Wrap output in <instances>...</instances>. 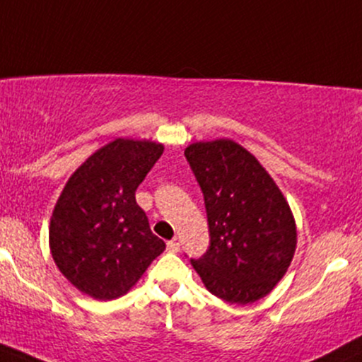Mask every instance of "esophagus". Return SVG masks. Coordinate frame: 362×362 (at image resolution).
Segmentation results:
<instances>
[{
    "instance_id": "34e87169",
    "label": "esophagus",
    "mask_w": 362,
    "mask_h": 362,
    "mask_svg": "<svg viewBox=\"0 0 362 362\" xmlns=\"http://www.w3.org/2000/svg\"><path fill=\"white\" fill-rule=\"evenodd\" d=\"M166 247H168V252H171V253L180 252V243H177L176 240H171V242H168Z\"/></svg>"
}]
</instances>
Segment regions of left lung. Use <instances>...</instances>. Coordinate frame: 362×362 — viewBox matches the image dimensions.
Masks as SVG:
<instances>
[{"instance_id":"8db88e82","label":"left lung","mask_w":362,"mask_h":362,"mask_svg":"<svg viewBox=\"0 0 362 362\" xmlns=\"http://www.w3.org/2000/svg\"><path fill=\"white\" fill-rule=\"evenodd\" d=\"M206 208L209 247L191 258L204 287L230 304H252L285 275L297 230L282 191L247 149L230 139L186 147Z\"/></svg>"}]
</instances>
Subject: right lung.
I'll return each instance as SVG.
<instances>
[{
	"label": "right lung",
	"instance_id": "add662e5",
	"mask_svg": "<svg viewBox=\"0 0 362 362\" xmlns=\"http://www.w3.org/2000/svg\"><path fill=\"white\" fill-rule=\"evenodd\" d=\"M163 151L151 141L115 139L66 182L52 215L50 250L80 292L99 300L124 296L166 248L136 202Z\"/></svg>",
	"mask_w": 362,
	"mask_h": 362
}]
</instances>
